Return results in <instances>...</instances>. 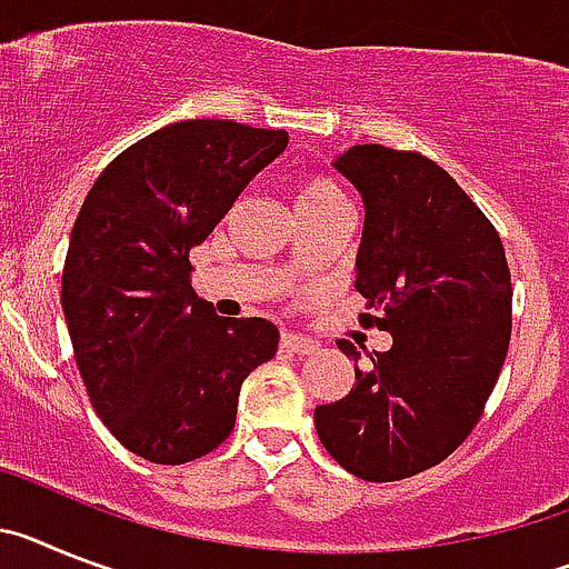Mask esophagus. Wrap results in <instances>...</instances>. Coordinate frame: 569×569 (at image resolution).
Listing matches in <instances>:
<instances>
[{"mask_svg": "<svg viewBox=\"0 0 569 569\" xmlns=\"http://www.w3.org/2000/svg\"><path fill=\"white\" fill-rule=\"evenodd\" d=\"M280 349L289 355H312L315 352V340H306L300 335L283 332L280 335Z\"/></svg>", "mask_w": 569, "mask_h": 569, "instance_id": "esophagus-1", "label": "esophagus"}]
</instances>
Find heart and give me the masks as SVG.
Here are the masks:
<instances>
[{
  "instance_id": "heart-1",
  "label": "heart",
  "mask_w": 569,
  "mask_h": 569,
  "mask_svg": "<svg viewBox=\"0 0 569 569\" xmlns=\"http://www.w3.org/2000/svg\"><path fill=\"white\" fill-rule=\"evenodd\" d=\"M335 206H346V200L338 186L326 180V177H309L295 191V209H298L300 220L320 214L326 209H335Z\"/></svg>"
}]
</instances>
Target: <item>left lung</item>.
<instances>
[{"mask_svg":"<svg viewBox=\"0 0 569 569\" xmlns=\"http://www.w3.org/2000/svg\"><path fill=\"white\" fill-rule=\"evenodd\" d=\"M332 166L363 200V323L392 346L358 367V349L338 340L355 387L315 409V427L346 472L401 481L452 456L481 418L510 349V269L498 231L438 162L352 146Z\"/></svg>","mask_w":569,"mask_h":569,"instance_id":"1","label":"left lung"}]
</instances>
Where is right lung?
Returning <instances> with one entry per match:
<instances>
[{"mask_svg":"<svg viewBox=\"0 0 569 569\" xmlns=\"http://www.w3.org/2000/svg\"><path fill=\"white\" fill-rule=\"evenodd\" d=\"M286 142L231 120L171 122L126 148L79 209L62 271L73 358L102 423L146 461L220 447L243 380L278 352V326L197 298L189 251Z\"/></svg>","mask_w":569,"mask_h":569,"instance_id":"right-lung-1","label":"right lung"}]
</instances>
